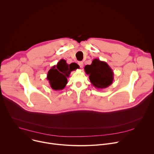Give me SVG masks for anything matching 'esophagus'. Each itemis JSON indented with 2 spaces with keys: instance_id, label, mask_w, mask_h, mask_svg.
Listing matches in <instances>:
<instances>
[{
  "instance_id": "34e87169",
  "label": "esophagus",
  "mask_w": 154,
  "mask_h": 154,
  "mask_svg": "<svg viewBox=\"0 0 154 154\" xmlns=\"http://www.w3.org/2000/svg\"><path fill=\"white\" fill-rule=\"evenodd\" d=\"M78 64H79V65L80 66V67L81 68H83V63L82 61H79V62L78 63Z\"/></svg>"
}]
</instances>
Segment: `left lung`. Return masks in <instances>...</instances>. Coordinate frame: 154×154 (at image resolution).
Here are the masks:
<instances>
[{"label":"left lung","mask_w":154,"mask_h":154,"mask_svg":"<svg viewBox=\"0 0 154 154\" xmlns=\"http://www.w3.org/2000/svg\"><path fill=\"white\" fill-rule=\"evenodd\" d=\"M84 69L86 74L89 75L91 84L96 88H105L113 83L114 73L105 61L95 58L90 65H86Z\"/></svg>","instance_id":"1"}]
</instances>
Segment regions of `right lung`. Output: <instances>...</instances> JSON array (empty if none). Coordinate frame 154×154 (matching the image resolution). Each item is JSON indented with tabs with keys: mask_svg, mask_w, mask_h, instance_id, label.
Returning <instances> with one entry per match:
<instances>
[{
	"mask_svg": "<svg viewBox=\"0 0 154 154\" xmlns=\"http://www.w3.org/2000/svg\"><path fill=\"white\" fill-rule=\"evenodd\" d=\"M79 66L75 63L69 64L65 60L61 59L57 65L54 66L48 71L47 79L52 89L61 90L68 83V79L71 71L79 69Z\"/></svg>",
	"mask_w": 154,
	"mask_h": 154,
	"instance_id": "right-lung-1",
	"label": "right lung"
}]
</instances>
